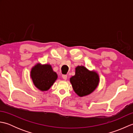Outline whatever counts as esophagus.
Masks as SVG:
<instances>
[{
	"label": "esophagus",
	"mask_w": 133,
	"mask_h": 133,
	"mask_svg": "<svg viewBox=\"0 0 133 133\" xmlns=\"http://www.w3.org/2000/svg\"><path fill=\"white\" fill-rule=\"evenodd\" d=\"M62 78H63L64 80H66L67 76V75H62Z\"/></svg>",
	"instance_id": "esophagus-1"
}]
</instances>
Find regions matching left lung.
<instances>
[{
	"instance_id": "8db88e82",
	"label": "left lung",
	"mask_w": 133,
	"mask_h": 133,
	"mask_svg": "<svg viewBox=\"0 0 133 133\" xmlns=\"http://www.w3.org/2000/svg\"><path fill=\"white\" fill-rule=\"evenodd\" d=\"M73 90L79 97H83L94 92L99 83V76L94 70H89L84 66L75 67V75L70 78Z\"/></svg>"
}]
</instances>
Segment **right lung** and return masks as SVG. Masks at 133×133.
I'll return each mask as SVG.
<instances>
[{"instance_id":"obj_1","label":"right lung","mask_w":133,"mask_h":133,"mask_svg":"<svg viewBox=\"0 0 133 133\" xmlns=\"http://www.w3.org/2000/svg\"><path fill=\"white\" fill-rule=\"evenodd\" d=\"M30 77L36 88L41 91H46L57 79L58 75L51 64L38 63L31 70Z\"/></svg>"}]
</instances>
